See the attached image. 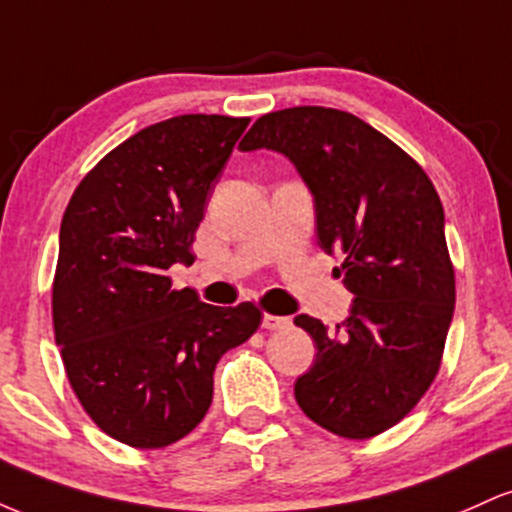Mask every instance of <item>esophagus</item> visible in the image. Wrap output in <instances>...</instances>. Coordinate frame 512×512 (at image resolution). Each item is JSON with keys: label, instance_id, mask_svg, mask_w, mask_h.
Listing matches in <instances>:
<instances>
[{"label": "esophagus", "instance_id": "1", "mask_svg": "<svg viewBox=\"0 0 512 512\" xmlns=\"http://www.w3.org/2000/svg\"><path fill=\"white\" fill-rule=\"evenodd\" d=\"M289 325H291V320L284 315H272V313L262 315L264 330H284V327H289Z\"/></svg>", "mask_w": 512, "mask_h": 512}]
</instances>
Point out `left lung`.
Here are the masks:
<instances>
[{
    "label": "left lung",
    "instance_id": "left-lung-1",
    "mask_svg": "<svg viewBox=\"0 0 512 512\" xmlns=\"http://www.w3.org/2000/svg\"><path fill=\"white\" fill-rule=\"evenodd\" d=\"M289 158L313 195L320 248L342 257L349 317L330 332L296 315L315 361L298 407L342 438L402 421L436 378L455 310L440 197L414 158L344 110L301 105L262 115L238 146Z\"/></svg>",
    "mask_w": 512,
    "mask_h": 512
}]
</instances>
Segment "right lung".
I'll return each mask as SVG.
<instances>
[{"label": "right lung", "instance_id": "1", "mask_svg": "<svg viewBox=\"0 0 512 512\" xmlns=\"http://www.w3.org/2000/svg\"><path fill=\"white\" fill-rule=\"evenodd\" d=\"M248 117L180 115L142 129L69 199L52 284L55 342L81 407L110 438L166 448L209 411L214 370L262 313L173 291Z\"/></svg>", "mask_w": 512, "mask_h": 512}]
</instances>
